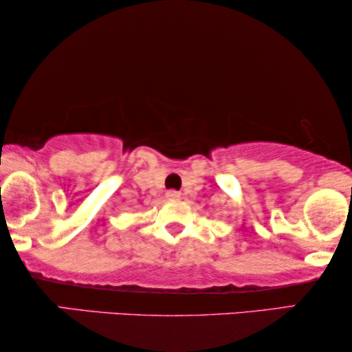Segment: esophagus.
<instances>
[{
	"label": "esophagus",
	"mask_w": 352,
	"mask_h": 352,
	"mask_svg": "<svg viewBox=\"0 0 352 352\" xmlns=\"http://www.w3.org/2000/svg\"><path fill=\"white\" fill-rule=\"evenodd\" d=\"M177 197H179V192H176V190H168L166 192V199L175 200V199H177Z\"/></svg>",
	"instance_id": "esophagus-1"
}]
</instances>
